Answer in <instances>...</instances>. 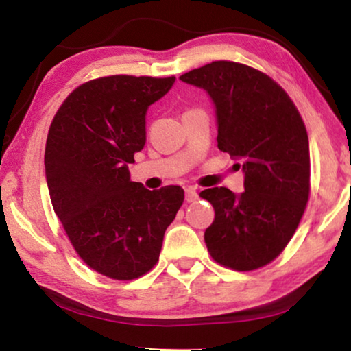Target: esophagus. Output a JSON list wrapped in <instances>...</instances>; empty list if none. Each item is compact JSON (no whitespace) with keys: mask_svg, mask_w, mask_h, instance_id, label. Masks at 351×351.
Instances as JSON below:
<instances>
[{"mask_svg":"<svg viewBox=\"0 0 351 351\" xmlns=\"http://www.w3.org/2000/svg\"><path fill=\"white\" fill-rule=\"evenodd\" d=\"M198 199V193L193 189H186L185 190V201L186 203H195Z\"/></svg>","mask_w":351,"mask_h":351,"instance_id":"esophagus-1","label":"esophagus"}]
</instances>
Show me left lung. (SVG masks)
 <instances>
[{"label":"left lung","mask_w":351,"mask_h":351,"mask_svg":"<svg viewBox=\"0 0 351 351\" xmlns=\"http://www.w3.org/2000/svg\"><path fill=\"white\" fill-rule=\"evenodd\" d=\"M180 80L209 94L219 150L243 162L241 195L225 186L199 193L215 210L206 246L220 265L256 270L280 256L304 215L310 195L305 124L286 90L252 66L217 60Z\"/></svg>","instance_id":"8db88e82"}]
</instances>
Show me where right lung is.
<instances>
[{
  "label": "right lung",
  "instance_id": "obj_1",
  "mask_svg": "<svg viewBox=\"0 0 351 351\" xmlns=\"http://www.w3.org/2000/svg\"><path fill=\"white\" fill-rule=\"evenodd\" d=\"M176 76L113 75L81 84L64 100L46 141L52 208L86 265L112 280L145 275L160 258L184 190H147L129 165L145 145V114Z\"/></svg>",
  "mask_w": 351,
  "mask_h": 351
}]
</instances>
